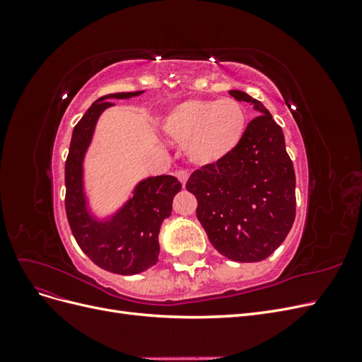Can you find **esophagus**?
Wrapping results in <instances>:
<instances>
[{
  "instance_id": "1",
  "label": "esophagus",
  "mask_w": 362,
  "mask_h": 362,
  "mask_svg": "<svg viewBox=\"0 0 362 362\" xmlns=\"http://www.w3.org/2000/svg\"><path fill=\"white\" fill-rule=\"evenodd\" d=\"M177 178L181 181L182 185H185V182H187V180H189V172L184 170V169H180L177 172Z\"/></svg>"
}]
</instances>
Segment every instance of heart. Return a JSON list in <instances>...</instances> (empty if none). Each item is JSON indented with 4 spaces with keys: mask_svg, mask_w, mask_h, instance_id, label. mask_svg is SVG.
I'll list each match as a JSON object with an SVG mask.
<instances>
[{
    "mask_svg": "<svg viewBox=\"0 0 362 362\" xmlns=\"http://www.w3.org/2000/svg\"><path fill=\"white\" fill-rule=\"evenodd\" d=\"M163 128L175 144L184 146L192 163L210 166L240 145L246 131V113L233 98L189 100L172 108Z\"/></svg>",
    "mask_w": 362,
    "mask_h": 362,
    "instance_id": "1",
    "label": "heart"
}]
</instances>
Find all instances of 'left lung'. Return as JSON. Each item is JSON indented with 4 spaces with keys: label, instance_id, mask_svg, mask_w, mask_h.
I'll return each mask as SVG.
<instances>
[{
    "label": "left lung",
    "instance_id": "8db88e82",
    "mask_svg": "<svg viewBox=\"0 0 362 362\" xmlns=\"http://www.w3.org/2000/svg\"><path fill=\"white\" fill-rule=\"evenodd\" d=\"M240 145L222 161L196 169L185 189L198 201L196 216L213 247L229 259L255 262L286 240L296 217V175L282 128L259 101Z\"/></svg>",
    "mask_w": 362,
    "mask_h": 362
}]
</instances>
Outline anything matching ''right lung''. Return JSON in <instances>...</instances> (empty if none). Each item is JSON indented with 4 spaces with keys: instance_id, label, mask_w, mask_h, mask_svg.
<instances>
[{
    "instance_id": "add662e5",
    "label": "right lung",
    "mask_w": 362,
    "mask_h": 362,
    "mask_svg": "<svg viewBox=\"0 0 362 362\" xmlns=\"http://www.w3.org/2000/svg\"><path fill=\"white\" fill-rule=\"evenodd\" d=\"M141 92L110 93L96 100L72 131L64 164V208L76 243L98 267L117 275H134L157 264L160 228L164 218L170 216L173 196L181 190L177 178L160 175L140 182L133 199L110 222H96L86 211L81 182L83 158L96 120L107 107L113 105L107 100H122Z\"/></svg>"
}]
</instances>
